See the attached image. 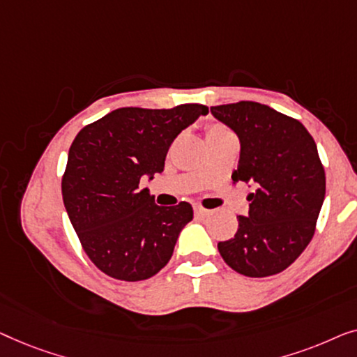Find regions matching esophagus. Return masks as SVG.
Wrapping results in <instances>:
<instances>
[{
    "instance_id": "34e87169",
    "label": "esophagus",
    "mask_w": 357,
    "mask_h": 357,
    "mask_svg": "<svg viewBox=\"0 0 357 357\" xmlns=\"http://www.w3.org/2000/svg\"><path fill=\"white\" fill-rule=\"evenodd\" d=\"M194 212L197 217H205V215H208V210H205L204 207H194Z\"/></svg>"
}]
</instances>
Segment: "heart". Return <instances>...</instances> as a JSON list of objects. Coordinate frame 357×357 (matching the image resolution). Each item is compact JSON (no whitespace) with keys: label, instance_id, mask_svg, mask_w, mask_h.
I'll return each instance as SVG.
<instances>
[{"label":"heart","instance_id":"1","mask_svg":"<svg viewBox=\"0 0 357 357\" xmlns=\"http://www.w3.org/2000/svg\"><path fill=\"white\" fill-rule=\"evenodd\" d=\"M222 132H229L227 126H223V124L220 123H212L207 126V135H212V134H222Z\"/></svg>","mask_w":357,"mask_h":357}]
</instances>
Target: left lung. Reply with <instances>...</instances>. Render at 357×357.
Here are the masks:
<instances>
[{
	"mask_svg": "<svg viewBox=\"0 0 357 357\" xmlns=\"http://www.w3.org/2000/svg\"><path fill=\"white\" fill-rule=\"evenodd\" d=\"M238 134L241 157L233 184L250 183L249 215H239L234 238L218 250L244 277H272L288 268L312 239L325 199V169L317 145L298 119L257 102L212 107Z\"/></svg>",
	"mask_w": 357,
	"mask_h": 357,
	"instance_id": "8db88e82",
	"label": "left lung"
}]
</instances>
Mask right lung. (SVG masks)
<instances>
[{
  "label": "right lung",
  "mask_w": 357,
  "mask_h": 357,
  "mask_svg": "<svg viewBox=\"0 0 357 357\" xmlns=\"http://www.w3.org/2000/svg\"><path fill=\"white\" fill-rule=\"evenodd\" d=\"M208 108H118L79 130L61 179L63 202L95 267L121 281L157 275L194 217L188 202L155 204L140 179L162 173L169 145Z\"/></svg>",
  "instance_id": "obj_1"
}]
</instances>
